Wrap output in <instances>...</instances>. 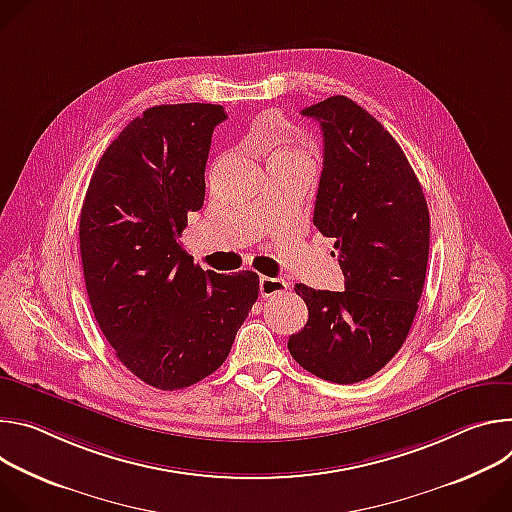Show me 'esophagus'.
I'll return each instance as SVG.
<instances>
[{"label":"esophagus","instance_id":"esophagus-1","mask_svg":"<svg viewBox=\"0 0 512 512\" xmlns=\"http://www.w3.org/2000/svg\"><path fill=\"white\" fill-rule=\"evenodd\" d=\"M289 289V282L285 278H272V276H260V295L272 297V295H280V293H287Z\"/></svg>","mask_w":512,"mask_h":512}]
</instances>
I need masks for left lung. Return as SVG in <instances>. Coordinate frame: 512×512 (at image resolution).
I'll return each mask as SVG.
<instances>
[{"label": "left lung", "mask_w": 512, "mask_h": 512, "mask_svg": "<svg viewBox=\"0 0 512 512\" xmlns=\"http://www.w3.org/2000/svg\"><path fill=\"white\" fill-rule=\"evenodd\" d=\"M301 113L323 130L313 223L335 242L346 291L295 287L309 319L289 352L323 380L354 384L384 368L409 335L425 285L429 209L403 148L364 107L333 95Z\"/></svg>", "instance_id": "1"}]
</instances>
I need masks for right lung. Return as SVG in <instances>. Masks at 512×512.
Wrapping results in <instances>:
<instances>
[{
	"mask_svg": "<svg viewBox=\"0 0 512 512\" xmlns=\"http://www.w3.org/2000/svg\"><path fill=\"white\" fill-rule=\"evenodd\" d=\"M221 105H154L103 152L83 201L79 240L91 309L120 362L179 390L213 374L258 299V274L203 270L183 250L205 199Z\"/></svg>",
	"mask_w": 512,
	"mask_h": 512,
	"instance_id": "add662e5",
	"label": "right lung"
}]
</instances>
